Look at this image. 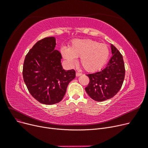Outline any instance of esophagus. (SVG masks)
<instances>
[{"label":"esophagus","instance_id":"esophagus-1","mask_svg":"<svg viewBox=\"0 0 148 148\" xmlns=\"http://www.w3.org/2000/svg\"><path fill=\"white\" fill-rule=\"evenodd\" d=\"M82 74L80 73H79V72H76V76H77V77L80 76V75H81Z\"/></svg>","mask_w":148,"mask_h":148}]
</instances>
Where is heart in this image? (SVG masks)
I'll use <instances>...</instances> for the list:
<instances>
[{
    "instance_id": "obj_1",
    "label": "heart",
    "mask_w": 148,
    "mask_h": 148,
    "mask_svg": "<svg viewBox=\"0 0 148 148\" xmlns=\"http://www.w3.org/2000/svg\"><path fill=\"white\" fill-rule=\"evenodd\" d=\"M64 58L69 64L75 63V58L80 57V64L88 72L94 73L101 69L109 57L110 50L105 44L90 39H75L69 48L62 49Z\"/></svg>"
}]
</instances>
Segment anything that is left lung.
<instances>
[{
    "label": "left lung",
    "instance_id": "left-lung-1",
    "mask_svg": "<svg viewBox=\"0 0 148 148\" xmlns=\"http://www.w3.org/2000/svg\"><path fill=\"white\" fill-rule=\"evenodd\" d=\"M111 49L113 56L107 66L100 71L86 74L89 83L85 90L96 101L113 98L119 91L125 78V69L122 55L113 44Z\"/></svg>",
    "mask_w": 148,
    "mask_h": 148
}]
</instances>
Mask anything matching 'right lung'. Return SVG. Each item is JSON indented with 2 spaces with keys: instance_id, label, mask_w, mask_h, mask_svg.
Masks as SVG:
<instances>
[{
  "instance_id": "obj_1",
  "label": "right lung",
  "mask_w": 148,
  "mask_h": 148,
  "mask_svg": "<svg viewBox=\"0 0 148 148\" xmlns=\"http://www.w3.org/2000/svg\"><path fill=\"white\" fill-rule=\"evenodd\" d=\"M54 37L38 41L25 59L23 80L27 88L40 103L51 105L63 99L69 83L75 77L74 69L62 68L60 53L54 50Z\"/></svg>"
}]
</instances>
